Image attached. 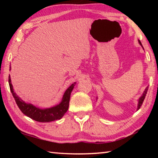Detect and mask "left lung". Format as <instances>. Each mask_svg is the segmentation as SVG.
Here are the masks:
<instances>
[{"instance_id":"left-lung-1","label":"left lung","mask_w":158,"mask_h":158,"mask_svg":"<svg viewBox=\"0 0 158 158\" xmlns=\"http://www.w3.org/2000/svg\"><path fill=\"white\" fill-rule=\"evenodd\" d=\"M139 44L142 46V44H141L140 40H139ZM148 87H146V89H145V90H144V92L143 93V95H141V97L139 98V104H138V107H137V110H139V109H140L141 106L143 104V102L144 100V99H145V97L146 95V93H147V91H148Z\"/></svg>"}]
</instances>
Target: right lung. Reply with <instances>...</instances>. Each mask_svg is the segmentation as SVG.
<instances>
[{
	"label": "right lung",
	"instance_id": "1",
	"mask_svg": "<svg viewBox=\"0 0 158 158\" xmlns=\"http://www.w3.org/2000/svg\"><path fill=\"white\" fill-rule=\"evenodd\" d=\"M10 68H11V67H10ZM8 81L10 90H11V93H12V95L15 98V100L17 103L18 107L19 108L21 112L33 120L42 123H48L56 121V120H59L64 116V114L66 113V111L68 109L71 92L76 84L74 82L66 90V91L63 95L62 101H61L59 105L51 108L42 109L36 107L35 106L31 105V104L26 103L25 102H23L16 94V93H15L13 86L11 84L10 76H9Z\"/></svg>",
	"mask_w": 158,
	"mask_h": 158
}]
</instances>
